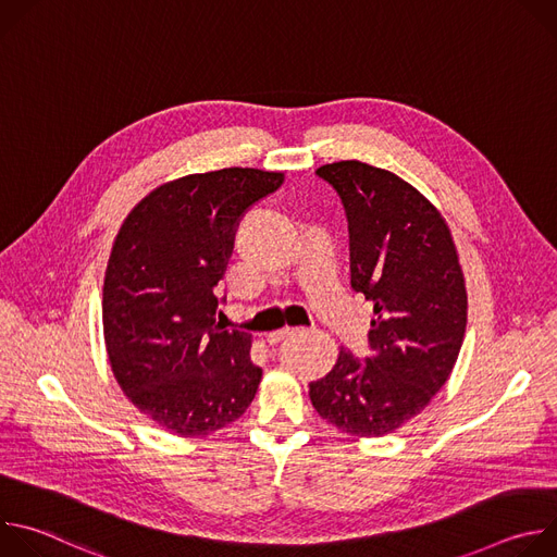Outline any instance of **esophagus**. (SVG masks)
<instances>
[{"mask_svg": "<svg viewBox=\"0 0 557 557\" xmlns=\"http://www.w3.org/2000/svg\"><path fill=\"white\" fill-rule=\"evenodd\" d=\"M297 333H301V331H295V329H282V331H275V333L267 335V344H269V346H277L280 342H284L286 337H293V335H297Z\"/></svg>", "mask_w": 557, "mask_h": 557, "instance_id": "34e87169", "label": "esophagus"}]
</instances>
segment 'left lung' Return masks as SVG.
I'll list each match as a JSON object with an SVG mask.
<instances>
[{"label":"left lung","mask_w":557,"mask_h":557,"mask_svg":"<svg viewBox=\"0 0 557 557\" xmlns=\"http://www.w3.org/2000/svg\"><path fill=\"white\" fill-rule=\"evenodd\" d=\"M350 235V286L374 304L366 361L346 348L312 381L310 404L352 436H385L421 414L449 379L467 326L451 231L410 183L361 161L322 165Z\"/></svg>","instance_id":"8db88e82"}]
</instances>
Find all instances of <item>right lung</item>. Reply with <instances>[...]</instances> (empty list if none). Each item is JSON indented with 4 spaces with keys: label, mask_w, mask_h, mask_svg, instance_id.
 Segmentation results:
<instances>
[{
    "label": "right lung",
    "mask_w": 557,
    "mask_h": 557,
    "mask_svg": "<svg viewBox=\"0 0 557 557\" xmlns=\"http://www.w3.org/2000/svg\"><path fill=\"white\" fill-rule=\"evenodd\" d=\"M282 172L228 168L149 191L123 220L103 280V339L132 406L165 432L200 438L240 419L262 370L251 335L215 324V286L243 213Z\"/></svg>",
    "instance_id": "right-lung-1"
}]
</instances>
